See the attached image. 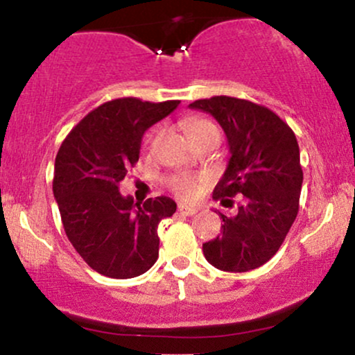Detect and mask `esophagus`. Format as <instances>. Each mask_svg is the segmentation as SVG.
<instances>
[{
    "instance_id": "obj_1",
    "label": "esophagus",
    "mask_w": 355,
    "mask_h": 355,
    "mask_svg": "<svg viewBox=\"0 0 355 355\" xmlns=\"http://www.w3.org/2000/svg\"><path fill=\"white\" fill-rule=\"evenodd\" d=\"M178 211H180L182 215H187V217H190V215H195V214H197V209H193V207L178 205Z\"/></svg>"
}]
</instances>
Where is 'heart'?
Listing matches in <instances>:
<instances>
[{"label":"heart","instance_id":"obj_1","mask_svg":"<svg viewBox=\"0 0 355 355\" xmlns=\"http://www.w3.org/2000/svg\"><path fill=\"white\" fill-rule=\"evenodd\" d=\"M185 128L189 137L195 141V144L205 137L218 135L217 126L211 123V121L205 120V118H190V120H187ZM155 140H157V137L150 138V145H153ZM170 187H172L175 195L183 198V200H191V198L197 197L198 193V183L195 182L193 178L185 177V175L175 178V180L170 183Z\"/></svg>","mask_w":355,"mask_h":355}]
</instances>
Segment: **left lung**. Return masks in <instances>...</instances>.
I'll return each mask as SVG.
<instances>
[{
	"mask_svg": "<svg viewBox=\"0 0 355 355\" xmlns=\"http://www.w3.org/2000/svg\"><path fill=\"white\" fill-rule=\"evenodd\" d=\"M190 108L210 113L229 141L230 160L214 198L242 195L234 217L218 214L223 232L203 243V255L220 270H254L277 254L299 211L304 173L295 133L272 110L234 96L197 100Z\"/></svg>",
	"mask_w": 355,
	"mask_h": 355,
	"instance_id": "1",
	"label": "left lung"
}]
</instances>
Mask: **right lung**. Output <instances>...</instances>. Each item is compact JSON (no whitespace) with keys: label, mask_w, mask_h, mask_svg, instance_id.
Returning <instances> with one entry per match:
<instances>
[{"label":"right lung","mask_w":355,"mask_h":355,"mask_svg":"<svg viewBox=\"0 0 355 355\" xmlns=\"http://www.w3.org/2000/svg\"><path fill=\"white\" fill-rule=\"evenodd\" d=\"M180 101L118 98L89 112L61 144L53 193L67 237L93 270L112 279L141 275L157 262V229L172 217L168 197L133 203L118 183L140 157L141 137Z\"/></svg>","instance_id":"obj_1"}]
</instances>
